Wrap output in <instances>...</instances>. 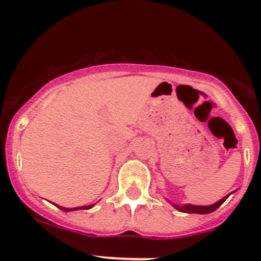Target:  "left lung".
Here are the masks:
<instances>
[{
	"mask_svg": "<svg viewBox=\"0 0 261 261\" xmlns=\"http://www.w3.org/2000/svg\"><path fill=\"white\" fill-rule=\"evenodd\" d=\"M230 196V194H228ZM223 197L221 201H218L217 203L212 204V206H192V204H186V206H175V208L178 210V211L180 212H186V213H201V215H206V213H211L213 211H216V210L218 208V207L221 206V204L223 203V202L227 199V197Z\"/></svg>",
	"mask_w": 261,
	"mask_h": 261,
	"instance_id": "8db88e82",
	"label": "left lung"
}]
</instances>
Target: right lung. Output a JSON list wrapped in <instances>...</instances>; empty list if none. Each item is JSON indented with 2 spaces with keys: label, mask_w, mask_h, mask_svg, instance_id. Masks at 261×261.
Instances as JSON below:
<instances>
[{
  "label": "right lung",
  "mask_w": 261,
  "mask_h": 261,
  "mask_svg": "<svg viewBox=\"0 0 261 261\" xmlns=\"http://www.w3.org/2000/svg\"><path fill=\"white\" fill-rule=\"evenodd\" d=\"M94 204H92V206H86V207H74V208H64V207H59L62 211H65V212H69V211H75V210H89L92 208Z\"/></svg>",
  "instance_id": "1"
}]
</instances>
